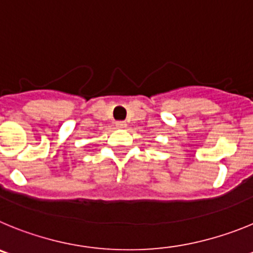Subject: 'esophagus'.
I'll return each mask as SVG.
<instances>
[{
	"label": "esophagus",
	"instance_id": "1",
	"mask_svg": "<svg viewBox=\"0 0 253 253\" xmlns=\"http://www.w3.org/2000/svg\"><path fill=\"white\" fill-rule=\"evenodd\" d=\"M126 122H124V121H118V122H116V127H117V128H126Z\"/></svg>",
	"mask_w": 253,
	"mask_h": 253
}]
</instances>
